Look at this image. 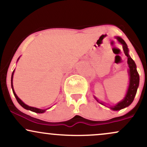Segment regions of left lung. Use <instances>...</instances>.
<instances>
[{"label": "left lung", "mask_w": 147, "mask_h": 147, "mask_svg": "<svg viewBox=\"0 0 147 147\" xmlns=\"http://www.w3.org/2000/svg\"><path fill=\"white\" fill-rule=\"evenodd\" d=\"M116 38L121 44L122 45L123 50H124V54L126 57H127V63L129 65V88H128L127 92L125 95V97L122 99L121 102L117 103L116 105L115 106H111L110 109L111 110L113 111H119L121 109H124V108L129 106L131 103L133 102V101L134 100L135 96L136 95V92H137L138 88L139 86V82H140V77L139 74L137 71V69H136V65L135 61H133L131 57H130L129 54V48H128L127 45L125 43V41L122 39V38H120L119 36H116ZM96 100L97 102L100 103L102 105L105 106V103L104 102H100L97 100V99L95 97Z\"/></svg>", "instance_id": "1"}]
</instances>
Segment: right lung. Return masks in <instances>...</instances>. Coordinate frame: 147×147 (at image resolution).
Returning <instances> with one entry per match:
<instances>
[{"label": "right lung", "instance_id": "obj_1", "mask_svg": "<svg viewBox=\"0 0 147 147\" xmlns=\"http://www.w3.org/2000/svg\"><path fill=\"white\" fill-rule=\"evenodd\" d=\"M20 58V57H19ZM19 58L18 59V60L19 59ZM17 60V61H18ZM14 71H13L12 74H11V88H12V91H13V93H14V95L15 96V97H16V100H17V102H18V104L21 105L22 107L24 108L25 109H27V110H30L31 111H32V112H34V113H44L45 111L48 110V109H37V108H35V107H32V106H29L28 105H26V104H25V103H23V102H22L21 99H20L18 97V96L16 95V94L14 92V88H13V75H14Z\"/></svg>", "mask_w": 147, "mask_h": 147}]
</instances>
